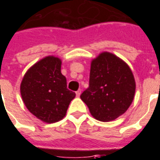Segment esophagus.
<instances>
[{
  "mask_svg": "<svg viewBox=\"0 0 160 160\" xmlns=\"http://www.w3.org/2000/svg\"><path fill=\"white\" fill-rule=\"evenodd\" d=\"M81 94V90H78V91L76 92V96L77 97H80V95Z\"/></svg>",
  "mask_w": 160,
  "mask_h": 160,
  "instance_id": "esophagus-1",
  "label": "esophagus"
}]
</instances>
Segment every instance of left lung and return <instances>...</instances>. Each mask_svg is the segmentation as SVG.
<instances>
[{
	"mask_svg": "<svg viewBox=\"0 0 160 160\" xmlns=\"http://www.w3.org/2000/svg\"><path fill=\"white\" fill-rule=\"evenodd\" d=\"M135 88L134 77L127 63L105 52L92 61L89 87L80 99L93 118L107 122L126 112L133 100Z\"/></svg>",
	"mask_w": 160,
	"mask_h": 160,
	"instance_id": "left-lung-1",
	"label": "left lung"
}]
</instances>
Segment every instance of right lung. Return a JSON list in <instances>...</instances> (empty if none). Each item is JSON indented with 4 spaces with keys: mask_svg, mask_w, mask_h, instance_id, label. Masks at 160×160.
<instances>
[{
    "mask_svg": "<svg viewBox=\"0 0 160 160\" xmlns=\"http://www.w3.org/2000/svg\"><path fill=\"white\" fill-rule=\"evenodd\" d=\"M61 67L59 58L46 57L28 69L21 84V94L27 108L46 123L63 119L75 97V92L67 88Z\"/></svg>",
    "mask_w": 160,
    "mask_h": 160,
    "instance_id": "right-lung-1",
    "label": "right lung"
}]
</instances>
